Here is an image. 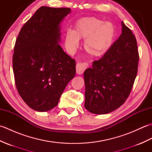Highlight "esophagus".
Returning a JSON list of instances; mask_svg holds the SVG:
<instances>
[{
	"label": "esophagus",
	"mask_w": 152,
	"mask_h": 152,
	"mask_svg": "<svg viewBox=\"0 0 152 152\" xmlns=\"http://www.w3.org/2000/svg\"><path fill=\"white\" fill-rule=\"evenodd\" d=\"M87 67H88V64L86 63H78L76 64V73L78 74H82Z\"/></svg>",
	"instance_id": "esophagus-1"
}]
</instances>
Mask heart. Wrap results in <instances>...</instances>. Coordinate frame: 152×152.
Returning <instances> with one entry per match:
<instances>
[{"label":"heart","instance_id":"heart-1","mask_svg":"<svg viewBox=\"0 0 152 152\" xmlns=\"http://www.w3.org/2000/svg\"><path fill=\"white\" fill-rule=\"evenodd\" d=\"M115 35L114 25L94 17L79 19L72 31H67L64 37L66 51L72 53L79 46V40H85L87 53L94 57L104 55L112 46Z\"/></svg>","mask_w":152,"mask_h":152}]
</instances>
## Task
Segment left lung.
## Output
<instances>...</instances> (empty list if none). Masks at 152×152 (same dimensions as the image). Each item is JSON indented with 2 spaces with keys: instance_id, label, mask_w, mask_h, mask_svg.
<instances>
[{
  "instance_id": "1",
  "label": "left lung",
  "mask_w": 152,
  "mask_h": 152,
  "mask_svg": "<svg viewBox=\"0 0 152 152\" xmlns=\"http://www.w3.org/2000/svg\"><path fill=\"white\" fill-rule=\"evenodd\" d=\"M121 34L101 59L84 73L85 108L106 114L124 104L136 78L139 56L136 38L121 22Z\"/></svg>"
}]
</instances>
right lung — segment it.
Wrapping results in <instances>:
<instances>
[{
	"mask_svg": "<svg viewBox=\"0 0 152 152\" xmlns=\"http://www.w3.org/2000/svg\"><path fill=\"white\" fill-rule=\"evenodd\" d=\"M70 8L42 6L19 32L13 70L19 95L32 109L47 112L56 106L76 74V61L59 44L61 23Z\"/></svg>",
	"mask_w": 152,
	"mask_h": 152,
	"instance_id": "obj_1",
	"label": "right lung"
}]
</instances>
